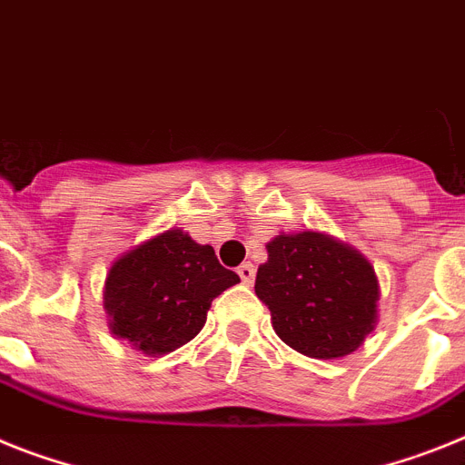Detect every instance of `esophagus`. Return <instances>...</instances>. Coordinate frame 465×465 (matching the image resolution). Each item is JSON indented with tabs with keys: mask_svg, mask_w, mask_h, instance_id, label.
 <instances>
[{
	"mask_svg": "<svg viewBox=\"0 0 465 465\" xmlns=\"http://www.w3.org/2000/svg\"><path fill=\"white\" fill-rule=\"evenodd\" d=\"M237 275L242 277V282H244V284H253V277H256V268H253V263H242L240 268H237Z\"/></svg>",
	"mask_w": 465,
	"mask_h": 465,
	"instance_id": "obj_1",
	"label": "esophagus"
}]
</instances>
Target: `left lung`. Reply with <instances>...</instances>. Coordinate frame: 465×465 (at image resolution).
Masks as SVG:
<instances>
[{"label":"left lung","instance_id":"left-lung-1","mask_svg":"<svg viewBox=\"0 0 465 465\" xmlns=\"http://www.w3.org/2000/svg\"><path fill=\"white\" fill-rule=\"evenodd\" d=\"M256 296L287 346L317 360L351 355L374 329L379 282L362 253L322 235L296 232L268 242Z\"/></svg>","mask_w":465,"mask_h":465}]
</instances>
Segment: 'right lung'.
I'll list each match as a JSON object with an SVG mask.
<instances>
[{"label":"right lung","instance_id":"add662e5","mask_svg":"<svg viewBox=\"0 0 465 465\" xmlns=\"http://www.w3.org/2000/svg\"><path fill=\"white\" fill-rule=\"evenodd\" d=\"M237 282L209 244L166 230L110 268L103 293L110 329L145 355H166L200 334L212 301Z\"/></svg>","mask_w":465,"mask_h":465}]
</instances>
